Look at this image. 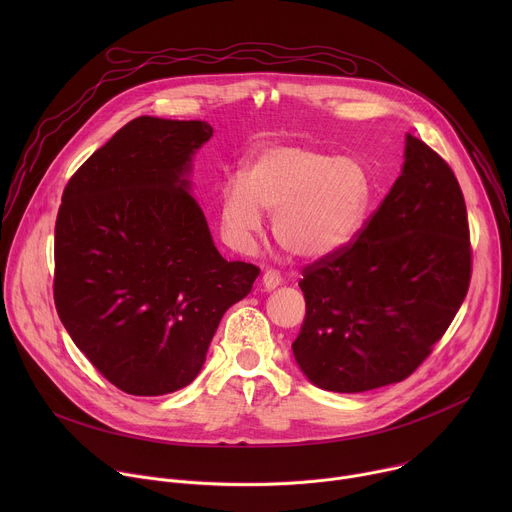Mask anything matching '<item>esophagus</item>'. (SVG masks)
Listing matches in <instances>:
<instances>
[{
	"mask_svg": "<svg viewBox=\"0 0 512 512\" xmlns=\"http://www.w3.org/2000/svg\"><path fill=\"white\" fill-rule=\"evenodd\" d=\"M261 281H263V287H265L267 291H271V289H275L277 285H281V283H283L281 275H279L277 271H273V269H267V271L263 273Z\"/></svg>",
	"mask_w": 512,
	"mask_h": 512,
	"instance_id": "esophagus-1",
	"label": "esophagus"
}]
</instances>
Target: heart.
Segmentation results:
<instances>
[{"instance_id":"obj_1","label":"heart","mask_w":512,"mask_h":512,"mask_svg":"<svg viewBox=\"0 0 512 512\" xmlns=\"http://www.w3.org/2000/svg\"><path fill=\"white\" fill-rule=\"evenodd\" d=\"M375 198L371 172L358 158L320 152L302 143L271 145L229 178L221 190V223L231 245L247 249L273 214L279 247L318 261L346 249L364 229Z\"/></svg>"}]
</instances>
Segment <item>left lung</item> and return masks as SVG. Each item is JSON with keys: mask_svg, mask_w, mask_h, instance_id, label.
<instances>
[{"mask_svg": "<svg viewBox=\"0 0 512 512\" xmlns=\"http://www.w3.org/2000/svg\"><path fill=\"white\" fill-rule=\"evenodd\" d=\"M472 251L452 168L407 133L405 164L360 235L304 269L306 318L291 344L320 389L362 393L407 379L460 310Z\"/></svg>", "mask_w": 512, "mask_h": 512, "instance_id": "1", "label": "left lung"}]
</instances>
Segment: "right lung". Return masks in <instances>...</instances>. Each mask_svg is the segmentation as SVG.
<instances>
[{
  "instance_id": "right-lung-1",
  "label": "right lung",
  "mask_w": 512,
  "mask_h": 512,
  "mask_svg": "<svg viewBox=\"0 0 512 512\" xmlns=\"http://www.w3.org/2000/svg\"><path fill=\"white\" fill-rule=\"evenodd\" d=\"M206 121L143 115L64 188L54 229V304L72 342L117 389L156 397L200 373L223 314L259 267L216 251L190 194Z\"/></svg>"
}]
</instances>
